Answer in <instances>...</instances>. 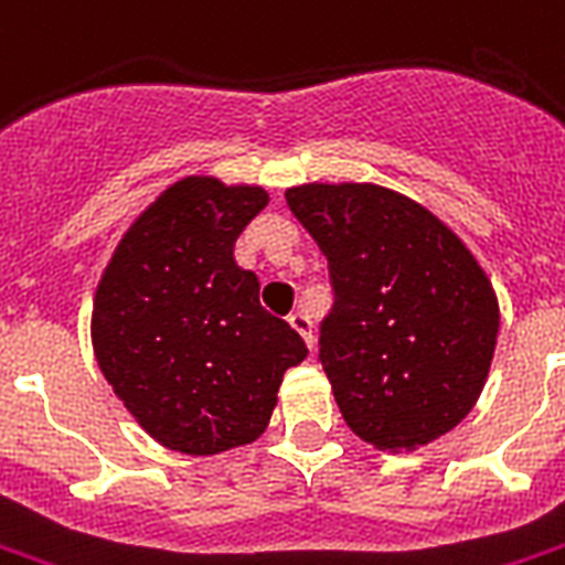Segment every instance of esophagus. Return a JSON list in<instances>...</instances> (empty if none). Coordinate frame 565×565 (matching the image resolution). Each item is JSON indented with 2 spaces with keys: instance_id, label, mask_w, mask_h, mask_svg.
<instances>
[{
  "instance_id": "obj_1",
  "label": "esophagus",
  "mask_w": 565,
  "mask_h": 565,
  "mask_svg": "<svg viewBox=\"0 0 565 565\" xmlns=\"http://www.w3.org/2000/svg\"><path fill=\"white\" fill-rule=\"evenodd\" d=\"M287 320H290L292 329L299 331L301 338H305V343H308V347L313 350V320H311V317H308L305 311H292Z\"/></svg>"
}]
</instances>
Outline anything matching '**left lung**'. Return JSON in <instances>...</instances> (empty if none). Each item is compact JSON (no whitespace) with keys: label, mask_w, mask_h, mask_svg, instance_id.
Returning <instances> with one entry per match:
<instances>
[{"label":"left lung","mask_w":565,"mask_h":565,"mask_svg":"<svg viewBox=\"0 0 565 565\" xmlns=\"http://www.w3.org/2000/svg\"><path fill=\"white\" fill-rule=\"evenodd\" d=\"M287 204L329 260L320 364L340 415L379 450H415L473 408L498 340V299L459 236L373 183H308Z\"/></svg>","instance_id":"8db88e82"}]
</instances>
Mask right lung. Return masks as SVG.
Masks as SVG:
<instances>
[{"mask_svg":"<svg viewBox=\"0 0 565 565\" xmlns=\"http://www.w3.org/2000/svg\"><path fill=\"white\" fill-rule=\"evenodd\" d=\"M260 186L186 178L132 222L94 296L103 376L168 450L213 456L269 424L284 370L308 347L260 305L234 243L266 206Z\"/></svg>","mask_w":565,"mask_h":565,"instance_id":"add662e5","label":"right lung"}]
</instances>
